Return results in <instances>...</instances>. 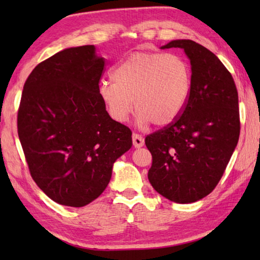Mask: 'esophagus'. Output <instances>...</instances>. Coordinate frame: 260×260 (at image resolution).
Listing matches in <instances>:
<instances>
[{
	"instance_id": "esophagus-1",
	"label": "esophagus",
	"mask_w": 260,
	"mask_h": 260,
	"mask_svg": "<svg viewBox=\"0 0 260 260\" xmlns=\"http://www.w3.org/2000/svg\"><path fill=\"white\" fill-rule=\"evenodd\" d=\"M132 141H133V146L135 148H141L144 144V139L138 133H133V135H132Z\"/></svg>"
}]
</instances>
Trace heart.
<instances>
[{"mask_svg":"<svg viewBox=\"0 0 260 260\" xmlns=\"http://www.w3.org/2000/svg\"><path fill=\"white\" fill-rule=\"evenodd\" d=\"M111 77L113 83H101L99 95L109 116L118 122L126 121L135 105L141 127L152 122L169 125L182 112L190 94V69L174 54L135 51Z\"/></svg>","mask_w":260,"mask_h":260,"instance_id":"1","label":"heart"}]
</instances>
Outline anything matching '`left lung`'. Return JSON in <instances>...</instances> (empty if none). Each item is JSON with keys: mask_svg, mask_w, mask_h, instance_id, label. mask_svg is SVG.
<instances>
[{"mask_svg": "<svg viewBox=\"0 0 260 260\" xmlns=\"http://www.w3.org/2000/svg\"><path fill=\"white\" fill-rule=\"evenodd\" d=\"M182 48L190 59L191 88L182 112L146 136L152 164L148 179L175 203H193L221 179L240 136L239 95L231 72L212 51L191 40L161 47Z\"/></svg>", "mask_w": 260, "mask_h": 260, "instance_id": "obj_1", "label": "left lung"}]
</instances>
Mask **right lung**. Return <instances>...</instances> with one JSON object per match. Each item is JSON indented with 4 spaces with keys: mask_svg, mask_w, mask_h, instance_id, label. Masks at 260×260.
I'll list each match as a JSON object with an SVG mask.
<instances>
[{
    "mask_svg": "<svg viewBox=\"0 0 260 260\" xmlns=\"http://www.w3.org/2000/svg\"><path fill=\"white\" fill-rule=\"evenodd\" d=\"M103 73L95 47L82 46L41 61L25 81L17 116L25 159L39 188L61 205L98 199L132 147L131 129L111 119L99 95Z\"/></svg>",
    "mask_w": 260,
    "mask_h": 260,
    "instance_id": "obj_1",
    "label": "right lung"
}]
</instances>
